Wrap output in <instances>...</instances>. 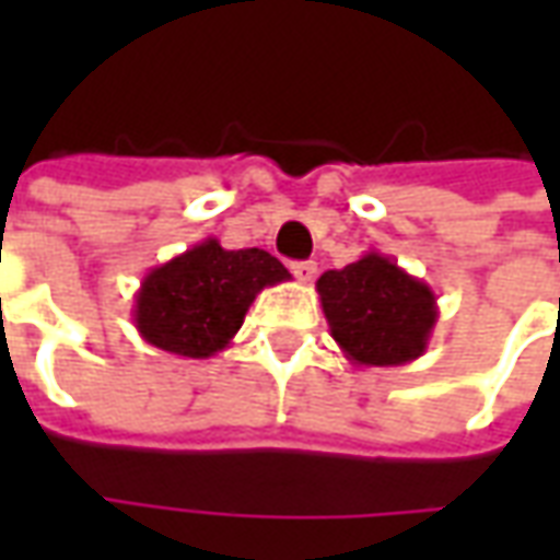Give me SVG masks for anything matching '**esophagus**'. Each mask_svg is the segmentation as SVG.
<instances>
[{"label": "esophagus", "mask_w": 560, "mask_h": 560, "mask_svg": "<svg viewBox=\"0 0 560 560\" xmlns=\"http://www.w3.org/2000/svg\"><path fill=\"white\" fill-rule=\"evenodd\" d=\"M291 272L296 276V281H312L315 279L317 272V264L315 260H296V264H291Z\"/></svg>", "instance_id": "34e87169"}]
</instances>
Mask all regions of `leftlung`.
Returning <instances> with one entry per match:
<instances>
[{
  "instance_id": "obj_1",
  "label": "left lung",
  "mask_w": 560,
  "mask_h": 560,
  "mask_svg": "<svg viewBox=\"0 0 560 560\" xmlns=\"http://www.w3.org/2000/svg\"><path fill=\"white\" fill-rule=\"evenodd\" d=\"M329 332L353 365H405L425 353L438 324V296L393 257L365 252L317 279Z\"/></svg>"
}]
</instances>
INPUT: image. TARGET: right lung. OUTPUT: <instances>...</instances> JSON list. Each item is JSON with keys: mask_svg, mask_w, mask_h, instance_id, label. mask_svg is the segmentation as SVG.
Returning a JSON list of instances; mask_svg holds the SVG:
<instances>
[{"mask_svg": "<svg viewBox=\"0 0 560 560\" xmlns=\"http://www.w3.org/2000/svg\"><path fill=\"white\" fill-rule=\"evenodd\" d=\"M291 279L264 248H221L215 236L149 269L135 293L131 320L140 339L185 360L224 351L264 288Z\"/></svg>", "mask_w": 560, "mask_h": 560, "instance_id": "1", "label": "right lung"}]
</instances>
